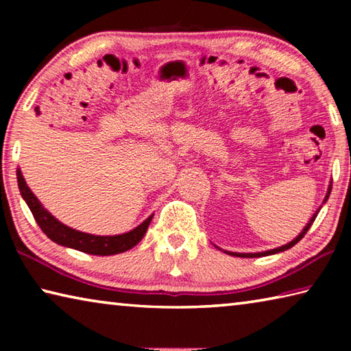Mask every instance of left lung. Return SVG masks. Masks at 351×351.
Masks as SVG:
<instances>
[{
	"label": "left lung",
	"instance_id": "obj_1",
	"mask_svg": "<svg viewBox=\"0 0 351 351\" xmlns=\"http://www.w3.org/2000/svg\"><path fill=\"white\" fill-rule=\"evenodd\" d=\"M330 192H331V181H330L328 190H326V195H325L324 204H325V201L328 199V197H330ZM320 207H322V206H320ZM320 207H319V209L316 210V213H314V215L310 218V221L306 223V226L304 228V230H302V232H300L299 235H297L293 241L287 243V245H283V246H280V247H276V249H269V251H265V252H254V254H252V252H247V254H243V252H230V251H224V252H226V254H229V255H234V257H246V258H252V257H265V255H272V254H277V252H283V251H287V249L293 247L297 241H300L302 239H304V235L308 232V229L311 228V224H313L314 219H316L317 213H319V210H320Z\"/></svg>",
	"mask_w": 351,
	"mask_h": 351
}]
</instances>
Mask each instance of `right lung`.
I'll return each instance as SVG.
<instances>
[{
  "label": "right lung",
  "mask_w": 351,
  "mask_h": 351,
  "mask_svg": "<svg viewBox=\"0 0 351 351\" xmlns=\"http://www.w3.org/2000/svg\"><path fill=\"white\" fill-rule=\"evenodd\" d=\"M16 181H19V189L23 199L26 201L35 221H37L40 229L43 230L46 237H49L57 245L77 249L80 252H86L91 255H114L125 252L128 249L134 247L142 240V237L145 235L148 224H150L153 218V215H150L138 228L132 229L130 232L119 235H93L80 232V230L69 228V226L58 221L49 210L45 209L32 190L29 189L20 169H16Z\"/></svg>",
  "instance_id": "add662e5"
}]
</instances>
